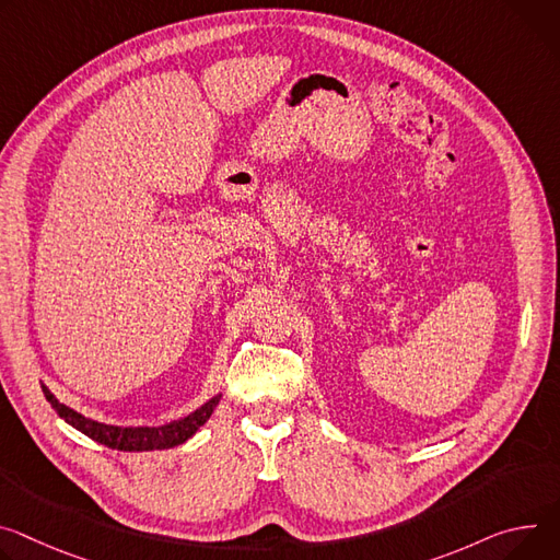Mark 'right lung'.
<instances>
[{"mask_svg":"<svg viewBox=\"0 0 560 560\" xmlns=\"http://www.w3.org/2000/svg\"><path fill=\"white\" fill-rule=\"evenodd\" d=\"M42 390H44V397L48 399V404L54 406L65 422H69L73 429L82 431L86 438L105 444L109 448H118V451H156V448L178 446V444L187 442L202 424L210 420V416L214 413L217 404L221 399V395H214L210 401L202 404L200 409H196L187 418L167 422L163 427H114V424L95 422V420L84 418L82 413L69 409V406L62 404L46 386H42Z\"/></svg>","mask_w":560,"mask_h":560,"instance_id":"right-lung-1","label":"right lung"}]
</instances>
